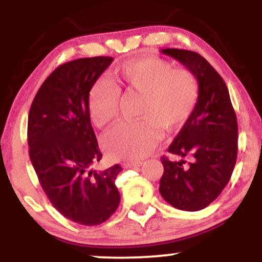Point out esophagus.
I'll return each mask as SVG.
<instances>
[{
	"instance_id": "1",
	"label": "esophagus",
	"mask_w": 262,
	"mask_h": 262,
	"mask_svg": "<svg viewBox=\"0 0 262 262\" xmlns=\"http://www.w3.org/2000/svg\"><path fill=\"white\" fill-rule=\"evenodd\" d=\"M143 165L141 161H133V162H123V167L125 169H130V167H139Z\"/></svg>"
}]
</instances>
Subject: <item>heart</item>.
<instances>
[{
  "label": "heart",
  "mask_w": 262,
  "mask_h": 262,
  "mask_svg": "<svg viewBox=\"0 0 262 262\" xmlns=\"http://www.w3.org/2000/svg\"><path fill=\"white\" fill-rule=\"evenodd\" d=\"M119 91L141 97L137 123H122L107 132L103 146L116 160H139L145 158L159 141V128L170 132L189 118L196 108L200 85L187 69H175L170 61L144 58L124 62L101 80L89 96V113L93 124L106 127L118 111Z\"/></svg>",
  "instance_id": "heart-1"
}]
</instances>
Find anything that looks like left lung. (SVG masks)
<instances>
[{
	"mask_svg": "<svg viewBox=\"0 0 262 262\" xmlns=\"http://www.w3.org/2000/svg\"><path fill=\"white\" fill-rule=\"evenodd\" d=\"M194 74L200 85L196 108L169 146L185 160L162 156L160 194L177 209L196 212L209 206L229 182L237 154V122L224 80L198 53L162 49Z\"/></svg>",
	"mask_w": 262,
	"mask_h": 262,
	"instance_id": "8db88e82",
	"label": "left lung"
}]
</instances>
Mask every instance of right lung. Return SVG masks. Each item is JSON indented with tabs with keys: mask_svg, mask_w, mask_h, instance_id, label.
I'll return each mask as SVG.
<instances>
[{
	"mask_svg": "<svg viewBox=\"0 0 262 262\" xmlns=\"http://www.w3.org/2000/svg\"><path fill=\"white\" fill-rule=\"evenodd\" d=\"M111 56L58 66L38 90L28 116L29 158L41 188L65 218L98 225L118 208L119 165L96 171L102 159L89 113V96Z\"/></svg>",
	"mask_w": 262,
	"mask_h": 262,
	"instance_id": "right-lung-1",
	"label": "right lung"
}]
</instances>
